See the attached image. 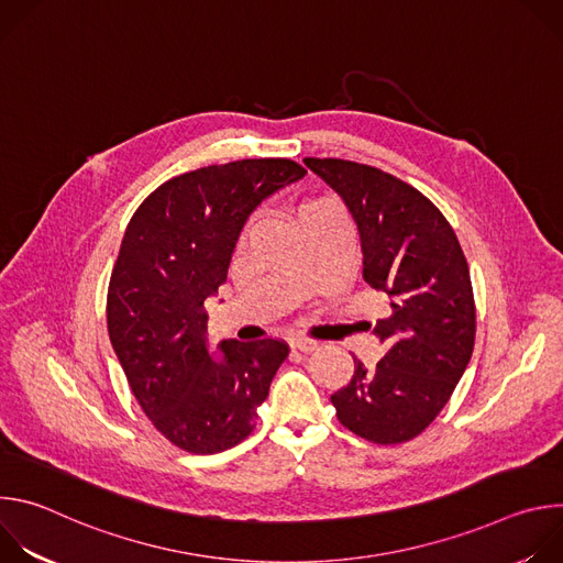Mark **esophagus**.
Returning <instances> with one entry per match:
<instances>
[{
    "instance_id": "esophagus-1",
    "label": "esophagus",
    "mask_w": 563,
    "mask_h": 563,
    "mask_svg": "<svg viewBox=\"0 0 563 563\" xmlns=\"http://www.w3.org/2000/svg\"><path fill=\"white\" fill-rule=\"evenodd\" d=\"M289 345H291V350H298L302 354H311L318 350V343L311 339H294Z\"/></svg>"
}]
</instances>
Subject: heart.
I'll use <instances>...</instances> for the list:
<instances>
[{
    "mask_svg": "<svg viewBox=\"0 0 563 563\" xmlns=\"http://www.w3.org/2000/svg\"><path fill=\"white\" fill-rule=\"evenodd\" d=\"M325 207H332V202H328V200H313V202H307V205H302V207H300V211H298V220H302V218L311 216L313 211L325 209Z\"/></svg>",
    "mask_w": 563,
    "mask_h": 563,
    "instance_id": "1",
    "label": "heart"
}]
</instances>
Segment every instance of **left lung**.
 <instances>
[{"label": "left lung", "mask_w": 563, "mask_h": 563, "mask_svg": "<svg viewBox=\"0 0 563 563\" xmlns=\"http://www.w3.org/2000/svg\"><path fill=\"white\" fill-rule=\"evenodd\" d=\"M350 209L363 252V278L387 294L389 316L374 336L385 356L332 394L354 434L394 445L419 437L445 408L474 347L476 309L470 269L445 216L415 187L376 167L305 157Z\"/></svg>", "instance_id": "left-lung-1"}]
</instances>
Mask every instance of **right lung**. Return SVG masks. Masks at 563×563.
<instances>
[{"instance_id": "1", "label": "right lung", "mask_w": 563, "mask_h": 563, "mask_svg": "<svg viewBox=\"0 0 563 563\" xmlns=\"http://www.w3.org/2000/svg\"><path fill=\"white\" fill-rule=\"evenodd\" d=\"M307 172L287 157L211 165L159 185L133 213L107 296L109 339L140 408L174 445L216 454L252 434L289 347L222 341L205 300L227 280L252 211Z\"/></svg>"}]
</instances>
